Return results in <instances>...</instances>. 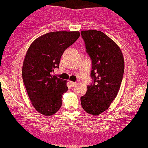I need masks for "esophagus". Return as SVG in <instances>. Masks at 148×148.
<instances>
[{
  "instance_id": "1",
  "label": "esophagus",
  "mask_w": 148,
  "mask_h": 148,
  "mask_svg": "<svg viewBox=\"0 0 148 148\" xmlns=\"http://www.w3.org/2000/svg\"><path fill=\"white\" fill-rule=\"evenodd\" d=\"M69 84L71 85V87H75L77 85L75 82H70Z\"/></svg>"
}]
</instances>
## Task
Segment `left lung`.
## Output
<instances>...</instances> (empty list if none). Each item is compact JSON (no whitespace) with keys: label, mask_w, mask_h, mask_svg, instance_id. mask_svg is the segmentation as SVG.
Returning <instances> with one entry per match:
<instances>
[{"label":"left lung","mask_w":148,"mask_h":148,"mask_svg":"<svg viewBox=\"0 0 148 148\" xmlns=\"http://www.w3.org/2000/svg\"><path fill=\"white\" fill-rule=\"evenodd\" d=\"M81 35L92 60L93 79L81 103L86 112L98 115L107 110L117 96L124 74V58L119 46L103 32L88 30Z\"/></svg>","instance_id":"8db88e82"}]
</instances>
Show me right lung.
I'll list each match as a JSON object with an SVG mask.
<instances>
[{
    "mask_svg": "<svg viewBox=\"0 0 148 148\" xmlns=\"http://www.w3.org/2000/svg\"><path fill=\"white\" fill-rule=\"evenodd\" d=\"M79 32H53L38 38L28 48L22 77L28 96L38 112L50 116L62 105V96L68 90L66 81L52 75L59 68L64 50L79 37Z\"/></svg>",
    "mask_w": 148,
    "mask_h": 148,
    "instance_id": "add662e5",
    "label": "right lung"
}]
</instances>
